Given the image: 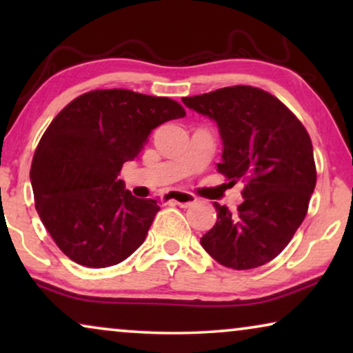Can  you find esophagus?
<instances>
[{
    "instance_id": "1",
    "label": "esophagus",
    "mask_w": 353,
    "mask_h": 353,
    "mask_svg": "<svg viewBox=\"0 0 353 353\" xmlns=\"http://www.w3.org/2000/svg\"><path fill=\"white\" fill-rule=\"evenodd\" d=\"M163 199L178 204L180 207H191L192 204H196V197L186 191H168L163 196Z\"/></svg>"
}]
</instances>
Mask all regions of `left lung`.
<instances>
[{"mask_svg":"<svg viewBox=\"0 0 353 353\" xmlns=\"http://www.w3.org/2000/svg\"><path fill=\"white\" fill-rule=\"evenodd\" d=\"M181 101L215 120L223 141L219 172L230 183H245L238 212L214 202L216 223L201 238L202 248L223 267H262L286 248L307 215L316 185L312 139L281 101L254 86Z\"/></svg>","mask_w":353,"mask_h":353,"instance_id":"1","label":"left lung"}]
</instances>
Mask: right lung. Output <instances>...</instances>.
<instances>
[{
	"label": "right lung",
	"mask_w": 353,
	"mask_h": 353,
	"mask_svg": "<svg viewBox=\"0 0 353 353\" xmlns=\"http://www.w3.org/2000/svg\"><path fill=\"white\" fill-rule=\"evenodd\" d=\"M176 101L130 90H94L67 104L50 123L32 161L38 215L62 252L104 268L144 243L156 199H138L119 173L159 125L185 117Z\"/></svg>",
	"instance_id": "add662e5"
}]
</instances>
